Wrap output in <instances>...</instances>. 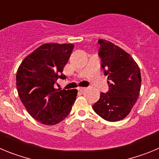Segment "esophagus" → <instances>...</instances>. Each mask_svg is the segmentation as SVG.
Masks as SVG:
<instances>
[{
    "mask_svg": "<svg viewBox=\"0 0 159 159\" xmlns=\"http://www.w3.org/2000/svg\"><path fill=\"white\" fill-rule=\"evenodd\" d=\"M78 90H79V92H81V93H83V92H85V91H86L87 88H80Z\"/></svg>",
    "mask_w": 159,
    "mask_h": 159,
    "instance_id": "34e87169",
    "label": "esophagus"
}]
</instances>
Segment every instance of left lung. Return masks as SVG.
<instances>
[{"mask_svg":"<svg viewBox=\"0 0 159 159\" xmlns=\"http://www.w3.org/2000/svg\"><path fill=\"white\" fill-rule=\"evenodd\" d=\"M101 67L107 76L109 91L100 93L92 106L101 118L109 122L127 117L135 104L141 88L139 67L127 52L106 40H98Z\"/></svg>","mask_w":159,"mask_h":159,"instance_id":"1","label":"left lung"}]
</instances>
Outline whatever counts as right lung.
Here are the masks:
<instances>
[{
	"mask_svg": "<svg viewBox=\"0 0 159 159\" xmlns=\"http://www.w3.org/2000/svg\"><path fill=\"white\" fill-rule=\"evenodd\" d=\"M74 45L43 43L25 57L16 72L20 99L30 116L45 125L64 120L71 110L77 90H57L55 83L63 74Z\"/></svg>",
	"mask_w": 159,
	"mask_h": 159,
	"instance_id": "right-lung-1",
	"label": "right lung"
}]
</instances>
